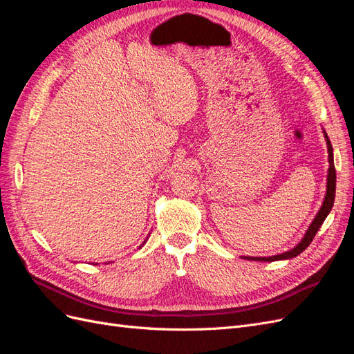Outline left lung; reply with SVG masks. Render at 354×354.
<instances>
[{"label":"left lung","instance_id":"obj_1","mask_svg":"<svg viewBox=\"0 0 354 354\" xmlns=\"http://www.w3.org/2000/svg\"><path fill=\"white\" fill-rule=\"evenodd\" d=\"M325 133V131H324ZM325 138H326V145H328V153H329V169H328V183H326V195H325V201L322 208L319 209V212L316 214V217L313 220V223L310 224L308 230L306 232L303 241L299 242L295 248H292L291 251H286L283 254L279 255H273V257H243L246 260H252V261H277V260H288V259H294V257L301 254L307 246L312 243L313 238L316 236L317 230L322 226L325 218L328 217L329 211L332 209V205H334V199H335V181H337V176H335V165H334V153H332V145L329 142V138L325 133Z\"/></svg>","mask_w":354,"mask_h":354}]
</instances>
